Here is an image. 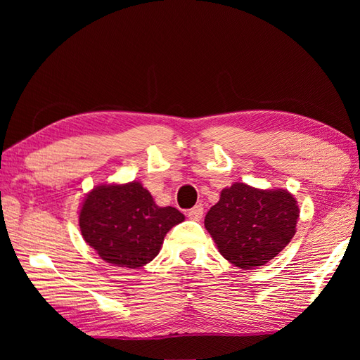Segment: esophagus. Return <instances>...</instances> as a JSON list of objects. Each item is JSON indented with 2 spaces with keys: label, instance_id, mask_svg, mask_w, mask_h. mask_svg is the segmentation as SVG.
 Wrapping results in <instances>:
<instances>
[{
  "label": "esophagus",
  "instance_id": "esophagus-1",
  "mask_svg": "<svg viewBox=\"0 0 360 360\" xmlns=\"http://www.w3.org/2000/svg\"><path fill=\"white\" fill-rule=\"evenodd\" d=\"M202 213H204V207L201 204L192 207V209L188 212V217L192 221H200L202 217Z\"/></svg>",
  "mask_w": 360,
  "mask_h": 360
}]
</instances>
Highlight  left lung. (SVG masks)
<instances>
[{"instance_id":"left-lung-1","label":"left lung","mask_w":360,"mask_h":360,"mask_svg":"<svg viewBox=\"0 0 360 360\" xmlns=\"http://www.w3.org/2000/svg\"><path fill=\"white\" fill-rule=\"evenodd\" d=\"M299 205L284 189L234 183L207 212L204 225L221 255L243 270L264 266L296 233Z\"/></svg>"}]
</instances>
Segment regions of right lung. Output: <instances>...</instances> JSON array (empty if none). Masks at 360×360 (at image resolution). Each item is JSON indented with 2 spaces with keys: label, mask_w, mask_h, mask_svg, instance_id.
<instances>
[{
  "label": "right lung",
  "mask_w": 360,
  "mask_h": 360,
  "mask_svg": "<svg viewBox=\"0 0 360 360\" xmlns=\"http://www.w3.org/2000/svg\"><path fill=\"white\" fill-rule=\"evenodd\" d=\"M183 221V213L159 207L139 181L96 186L79 212L84 240L106 263L129 269L150 263L167 233Z\"/></svg>",
  "instance_id": "right-lung-1"
}]
</instances>
